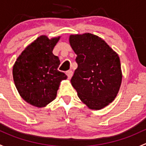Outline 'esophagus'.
Returning <instances> with one entry per match:
<instances>
[{
    "instance_id": "obj_1",
    "label": "esophagus",
    "mask_w": 146,
    "mask_h": 146,
    "mask_svg": "<svg viewBox=\"0 0 146 146\" xmlns=\"http://www.w3.org/2000/svg\"><path fill=\"white\" fill-rule=\"evenodd\" d=\"M66 75H67V76H68V78L70 79V78H71L72 76H73V72L72 71V70H68V71H66Z\"/></svg>"
}]
</instances>
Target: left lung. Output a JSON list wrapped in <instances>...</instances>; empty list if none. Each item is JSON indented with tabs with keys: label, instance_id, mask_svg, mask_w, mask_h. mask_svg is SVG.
I'll use <instances>...</instances> for the list:
<instances>
[{
	"label": "left lung",
	"instance_id": "1",
	"mask_svg": "<svg viewBox=\"0 0 146 146\" xmlns=\"http://www.w3.org/2000/svg\"><path fill=\"white\" fill-rule=\"evenodd\" d=\"M69 42L78 64L71 85L88 107L104 108L115 99L121 84L118 54L102 38L90 33L71 35Z\"/></svg>",
	"mask_w": 146,
	"mask_h": 146
}]
</instances>
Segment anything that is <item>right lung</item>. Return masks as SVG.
I'll return each mask as SVG.
<instances>
[{
	"mask_svg": "<svg viewBox=\"0 0 146 146\" xmlns=\"http://www.w3.org/2000/svg\"><path fill=\"white\" fill-rule=\"evenodd\" d=\"M61 36H39L21 53L13 68L15 85L25 101L44 107L56 98L61 80L67 76L59 71L60 60L52 53Z\"/></svg>",
	"mask_w": 146,
	"mask_h": 146,
	"instance_id": "right-lung-1",
	"label": "right lung"
}]
</instances>
